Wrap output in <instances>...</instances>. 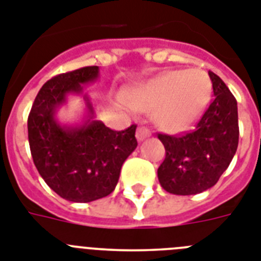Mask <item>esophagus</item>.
Returning <instances> with one entry per match:
<instances>
[{
    "instance_id": "34e87169",
    "label": "esophagus",
    "mask_w": 261,
    "mask_h": 261,
    "mask_svg": "<svg viewBox=\"0 0 261 261\" xmlns=\"http://www.w3.org/2000/svg\"><path fill=\"white\" fill-rule=\"evenodd\" d=\"M150 137V130L145 126H139L137 128V139L138 141H143L146 138Z\"/></svg>"
}]
</instances>
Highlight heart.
Instances as JSON below:
<instances>
[{"label": "heart", "instance_id": "obj_1", "mask_svg": "<svg viewBox=\"0 0 261 261\" xmlns=\"http://www.w3.org/2000/svg\"><path fill=\"white\" fill-rule=\"evenodd\" d=\"M212 82L206 72L170 71L156 76L128 96L139 111L156 109L158 126L170 133L185 130L201 115L211 99Z\"/></svg>", "mask_w": 261, "mask_h": 261}]
</instances>
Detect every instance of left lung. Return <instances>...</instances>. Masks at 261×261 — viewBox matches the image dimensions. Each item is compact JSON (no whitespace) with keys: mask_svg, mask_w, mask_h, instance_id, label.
I'll use <instances>...</instances> for the list:
<instances>
[{"mask_svg":"<svg viewBox=\"0 0 261 261\" xmlns=\"http://www.w3.org/2000/svg\"><path fill=\"white\" fill-rule=\"evenodd\" d=\"M215 97L196 128L181 135L158 134L166 150L158 179L166 192L190 196L215 186L239 145L237 101L226 84L209 71Z\"/></svg>","mask_w":261,"mask_h":261,"instance_id":"left-lung-1","label":"left lung"}]
</instances>
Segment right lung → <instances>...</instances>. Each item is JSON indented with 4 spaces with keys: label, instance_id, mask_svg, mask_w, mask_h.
<instances>
[{
    "label": "right lung",
    "instance_id": "right-lung-1",
    "mask_svg": "<svg viewBox=\"0 0 261 261\" xmlns=\"http://www.w3.org/2000/svg\"><path fill=\"white\" fill-rule=\"evenodd\" d=\"M99 67H83L55 76L41 87L28 116V139L40 175L61 198L91 202L114 192L120 169L137 149V126L111 130L92 120L94 109L84 96L88 119L82 126H61L55 112L68 94H80L82 84L94 82Z\"/></svg>",
    "mask_w": 261,
    "mask_h": 261
}]
</instances>
